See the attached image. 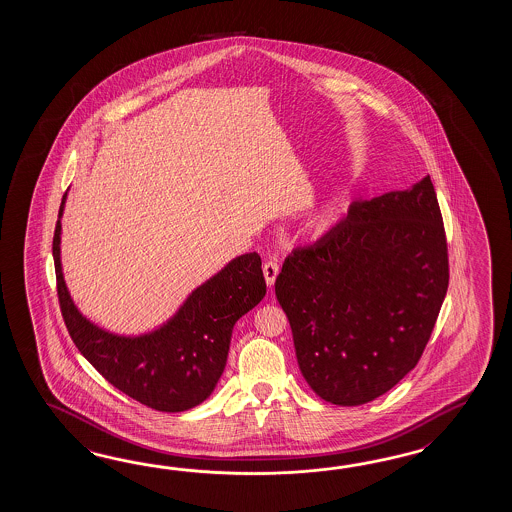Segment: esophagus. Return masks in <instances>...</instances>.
Returning a JSON list of instances; mask_svg holds the SVG:
<instances>
[{
  "label": "esophagus",
  "instance_id": "obj_1",
  "mask_svg": "<svg viewBox=\"0 0 512 512\" xmlns=\"http://www.w3.org/2000/svg\"><path fill=\"white\" fill-rule=\"evenodd\" d=\"M278 272H280V265L276 263V261L271 260L267 261L265 265H263V274H265V282L267 285L271 287L276 282V278H278Z\"/></svg>",
  "mask_w": 512,
  "mask_h": 512
}]
</instances>
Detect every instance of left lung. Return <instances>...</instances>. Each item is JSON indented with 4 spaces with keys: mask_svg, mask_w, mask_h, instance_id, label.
<instances>
[{
    "mask_svg": "<svg viewBox=\"0 0 512 512\" xmlns=\"http://www.w3.org/2000/svg\"><path fill=\"white\" fill-rule=\"evenodd\" d=\"M448 289L445 225L430 175L353 201L276 278L298 366L327 403L357 406L392 390L421 359Z\"/></svg>",
    "mask_w": 512,
    "mask_h": 512,
    "instance_id": "1",
    "label": "left lung"
}]
</instances>
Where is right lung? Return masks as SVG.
Listing matches in <instances>:
<instances>
[{
  "label": "right lung",
  "instance_id": "add662e5",
  "mask_svg": "<svg viewBox=\"0 0 512 512\" xmlns=\"http://www.w3.org/2000/svg\"><path fill=\"white\" fill-rule=\"evenodd\" d=\"M55 238L56 291L67 331L89 364L117 390L157 412H185L214 392L227 364L232 327L267 293L258 252L230 261L197 287L166 326L119 337L80 315L67 293L60 263V218Z\"/></svg>",
  "mask_w": 512,
  "mask_h": 512
}]
</instances>
